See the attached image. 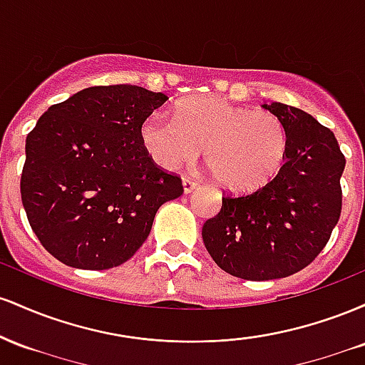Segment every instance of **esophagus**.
<instances>
[{"label":"esophagus","instance_id":"esophagus-1","mask_svg":"<svg viewBox=\"0 0 365 365\" xmlns=\"http://www.w3.org/2000/svg\"><path fill=\"white\" fill-rule=\"evenodd\" d=\"M182 185H183V192H185V194H190V192L197 187V182L192 178H183Z\"/></svg>","mask_w":365,"mask_h":365}]
</instances>
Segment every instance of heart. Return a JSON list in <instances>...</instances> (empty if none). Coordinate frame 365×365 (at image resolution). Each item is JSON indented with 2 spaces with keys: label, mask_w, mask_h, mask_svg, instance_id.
<instances>
[{
  "label": "heart",
  "mask_w": 365,
  "mask_h": 365,
  "mask_svg": "<svg viewBox=\"0 0 365 365\" xmlns=\"http://www.w3.org/2000/svg\"><path fill=\"white\" fill-rule=\"evenodd\" d=\"M142 142L165 170L190 165L200 156L221 188L249 194L273 180L287 158L288 139L278 116L217 98L178 104L175 116L154 111L142 123Z\"/></svg>",
  "instance_id": "obj_1"
}]
</instances>
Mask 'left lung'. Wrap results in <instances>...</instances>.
I'll return each mask as SVG.
<instances>
[{"instance_id": "8db88e82", "label": "left lung", "mask_w": 365, "mask_h": 365, "mask_svg": "<svg viewBox=\"0 0 365 365\" xmlns=\"http://www.w3.org/2000/svg\"><path fill=\"white\" fill-rule=\"evenodd\" d=\"M284 125L287 158L267 185L223 197L202 240L228 274L252 282L287 278L309 266L340 220L345 170L336 137L314 116L283 103L262 104Z\"/></svg>"}]
</instances>
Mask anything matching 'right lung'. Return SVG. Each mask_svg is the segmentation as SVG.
Returning <instances> with one entry per match:
<instances>
[{"label": "right lung", "mask_w": 365, "mask_h": 365, "mask_svg": "<svg viewBox=\"0 0 365 365\" xmlns=\"http://www.w3.org/2000/svg\"><path fill=\"white\" fill-rule=\"evenodd\" d=\"M168 98L139 86L87 87L53 104L25 140L20 194L32 232L78 269L128 261L158 209L183 194L154 165L142 123Z\"/></svg>", "instance_id": "add662e5"}]
</instances>
